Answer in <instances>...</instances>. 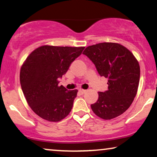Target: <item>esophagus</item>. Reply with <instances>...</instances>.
Segmentation results:
<instances>
[{
  "mask_svg": "<svg viewBox=\"0 0 157 157\" xmlns=\"http://www.w3.org/2000/svg\"><path fill=\"white\" fill-rule=\"evenodd\" d=\"M86 91V90H84V89H79V93H80L81 94H84Z\"/></svg>",
  "mask_w": 157,
  "mask_h": 157,
  "instance_id": "1",
  "label": "esophagus"
}]
</instances>
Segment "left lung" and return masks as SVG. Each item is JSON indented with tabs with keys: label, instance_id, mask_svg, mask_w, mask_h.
<instances>
[{
	"label": "left lung",
	"instance_id": "1",
	"mask_svg": "<svg viewBox=\"0 0 157 157\" xmlns=\"http://www.w3.org/2000/svg\"><path fill=\"white\" fill-rule=\"evenodd\" d=\"M83 54L93 62L101 76L108 78V89L98 92V99L91 105L99 117L109 120L123 114L132 104L138 91L140 69L130 50L115 43L89 46Z\"/></svg>",
	"mask_w": 157,
	"mask_h": 157
}]
</instances>
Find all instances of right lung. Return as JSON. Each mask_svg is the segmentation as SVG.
I'll use <instances>...</instances> for the list:
<instances>
[{
    "instance_id": "1",
    "label": "right lung",
    "mask_w": 157,
    "mask_h": 157,
    "mask_svg": "<svg viewBox=\"0 0 157 157\" xmlns=\"http://www.w3.org/2000/svg\"><path fill=\"white\" fill-rule=\"evenodd\" d=\"M84 49L47 44L36 48L24 61L19 75L21 89L30 108L40 117L56 122L71 113L78 91L59 86L58 79Z\"/></svg>"
}]
</instances>
